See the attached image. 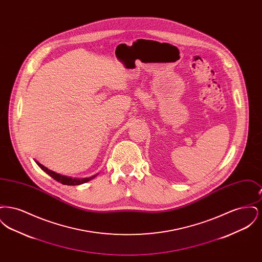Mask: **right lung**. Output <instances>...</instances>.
I'll use <instances>...</instances> for the list:
<instances>
[{
  "label": "right lung",
  "mask_w": 262,
  "mask_h": 262,
  "mask_svg": "<svg viewBox=\"0 0 262 262\" xmlns=\"http://www.w3.org/2000/svg\"><path fill=\"white\" fill-rule=\"evenodd\" d=\"M37 163L38 166H39L44 172H46L47 174H50L51 177H52L54 180H56L57 182H60L62 185H67V186H77V185L86 183L90 179L94 178V177H92V178H85V179H73V178H68V177H66V176L57 174V173L51 171L48 168H46V167H44L43 165H41L40 163Z\"/></svg>",
  "instance_id": "right-lung-1"
}]
</instances>
